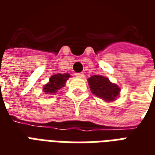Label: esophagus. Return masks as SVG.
Returning <instances> with one entry per match:
<instances>
[{"label": "esophagus", "mask_w": 155, "mask_h": 155, "mask_svg": "<svg viewBox=\"0 0 155 155\" xmlns=\"http://www.w3.org/2000/svg\"><path fill=\"white\" fill-rule=\"evenodd\" d=\"M74 75H75L76 77L82 78V77H84V73H83V72H81V73H75Z\"/></svg>", "instance_id": "1"}]
</instances>
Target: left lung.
Listing matches in <instances>:
<instances>
[{
    "mask_svg": "<svg viewBox=\"0 0 155 155\" xmlns=\"http://www.w3.org/2000/svg\"><path fill=\"white\" fill-rule=\"evenodd\" d=\"M91 92L105 101H113L120 94V89L102 75H93L88 79Z\"/></svg>",
    "mask_w": 155,
    "mask_h": 155,
    "instance_id": "left-lung-1",
    "label": "left lung"
}]
</instances>
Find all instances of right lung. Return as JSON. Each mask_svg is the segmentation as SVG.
Returning a JSON list of instances; mask_svg holds the SVG:
<instances>
[{
	"instance_id": "obj_1",
	"label": "right lung",
	"mask_w": 155,
	"mask_h": 155,
	"mask_svg": "<svg viewBox=\"0 0 155 155\" xmlns=\"http://www.w3.org/2000/svg\"><path fill=\"white\" fill-rule=\"evenodd\" d=\"M70 77L71 75L68 73L54 74L50 78V82L45 85L43 91L45 94H55L60 89L64 87L65 82Z\"/></svg>"
}]
</instances>
